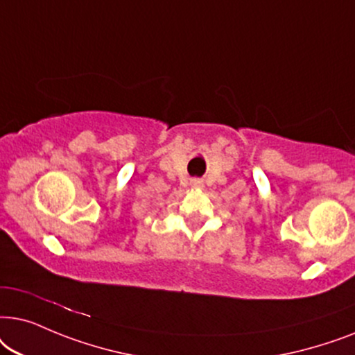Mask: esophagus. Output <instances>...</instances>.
<instances>
[{
  "mask_svg": "<svg viewBox=\"0 0 355 355\" xmlns=\"http://www.w3.org/2000/svg\"><path fill=\"white\" fill-rule=\"evenodd\" d=\"M193 187H201V182H198V180H195V182H193Z\"/></svg>",
  "mask_w": 355,
  "mask_h": 355,
  "instance_id": "obj_1",
  "label": "esophagus"
}]
</instances>
